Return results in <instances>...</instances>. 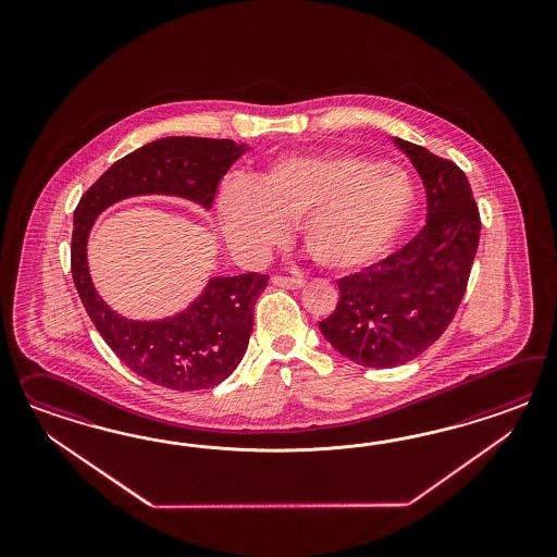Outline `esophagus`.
<instances>
[{"instance_id":"34e87169","label":"esophagus","mask_w":557,"mask_h":557,"mask_svg":"<svg viewBox=\"0 0 557 557\" xmlns=\"http://www.w3.org/2000/svg\"><path fill=\"white\" fill-rule=\"evenodd\" d=\"M271 284L277 287H286V289H298L304 286L302 277H286V275H273Z\"/></svg>"}]
</instances>
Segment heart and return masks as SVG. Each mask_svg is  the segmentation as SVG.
Wrapping results in <instances>:
<instances>
[{
  "mask_svg": "<svg viewBox=\"0 0 557 557\" xmlns=\"http://www.w3.org/2000/svg\"><path fill=\"white\" fill-rule=\"evenodd\" d=\"M417 191L405 169L354 152L284 154L251 182L226 180L222 235L233 253L259 261L298 231L310 257L331 271L363 270L405 231Z\"/></svg>",
  "mask_w": 557,
  "mask_h": 557,
  "instance_id": "1",
  "label": "heart"
}]
</instances>
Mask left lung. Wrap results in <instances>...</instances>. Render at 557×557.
Returning <instances> with one entry per match:
<instances>
[{"label": "left lung", "mask_w": 557, "mask_h": 557, "mask_svg": "<svg viewBox=\"0 0 557 557\" xmlns=\"http://www.w3.org/2000/svg\"><path fill=\"white\" fill-rule=\"evenodd\" d=\"M421 175L426 224L396 253L337 282L341 298L319 322L338 354L366 368H396L437 341L466 294L480 240V212L454 161L394 138Z\"/></svg>", "instance_id": "8db88e82"}]
</instances>
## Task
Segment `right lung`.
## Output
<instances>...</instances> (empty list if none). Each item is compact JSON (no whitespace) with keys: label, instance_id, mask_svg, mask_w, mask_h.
I'll use <instances>...</instances> for the list:
<instances>
[{"label":"right lung","instance_id":"1","mask_svg":"<svg viewBox=\"0 0 557 557\" xmlns=\"http://www.w3.org/2000/svg\"><path fill=\"white\" fill-rule=\"evenodd\" d=\"M245 151V145L228 138H159L116 161L75 208L71 273L77 294L120 361L157 386L191 392L224 382L247 351L255 302L270 275L251 271L212 277L180 314L161 321H128L103 302L91 284L87 236L100 212L133 196H177L210 210L220 180Z\"/></svg>","mask_w":557,"mask_h":557}]
</instances>
